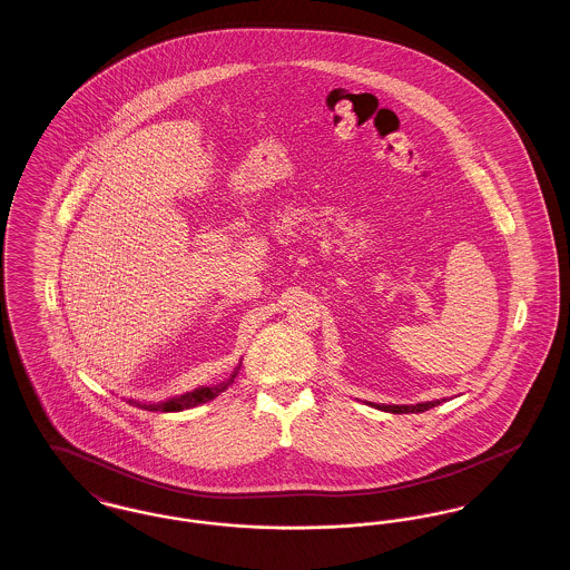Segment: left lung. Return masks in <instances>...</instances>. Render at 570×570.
I'll return each mask as SVG.
<instances>
[{
	"instance_id": "obj_1",
	"label": "left lung",
	"mask_w": 570,
	"mask_h": 570,
	"mask_svg": "<svg viewBox=\"0 0 570 570\" xmlns=\"http://www.w3.org/2000/svg\"><path fill=\"white\" fill-rule=\"evenodd\" d=\"M444 400H435V402H423V404H414V406H384V404H370V406L379 407L384 412H393V414H406V412H425L430 407L440 406Z\"/></svg>"
}]
</instances>
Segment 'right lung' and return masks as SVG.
Returning <instances> with one entry per match:
<instances>
[{
  "label": "right lung",
  "mask_w": 570,
  "mask_h": 570,
  "mask_svg": "<svg viewBox=\"0 0 570 570\" xmlns=\"http://www.w3.org/2000/svg\"><path fill=\"white\" fill-rule=\"evenodd\" d=\"M239 367H242V363L235 367V372L228 379L216 382L212 386H198V389H194L190 393H184V395H177V397H170V400H163V402H154V404L135 402V400H128V404H135V406L149 410V412H181V410H190V407L207 404V402H212L214 397H217L219 393H224L237 379Z\"/></svg>",
  "instance_id": "add662e5"
}]
</instances>
